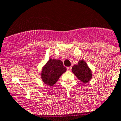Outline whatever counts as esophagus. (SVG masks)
Listing matches in <instances>:
<instances>
[{
	"mask_svg": "<svg viewBox=\"0 0 121 121\" xmlns=\"http://www.w3.org/2000/svg\"><path fill=\"white\" fill-rule=\"evenodd\" d=\"M67 70H68V71H71V67H67Z\"/></svg>",
	"mask_w": 121,
	"mask_h": 121,
	"instance_id": "obj_1",
	"label": "esophagus"
}]
</instances>
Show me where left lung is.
<instances>
[{"label": "left lung", "instance_id": "1", "mask_svg": "<svg viewBox=\"0 0 121 121\" xmlns=\"http://www.w3.org/2000/svg\"><path fill=\"white\" fill-rule=\"evenodd\" d=\"M72 71L74 75L84 83L88 82L92 78L91 71L86 63L83 60H81L79 61L78 64L73 65Z\"/></svg>", "mask_w": 121, "mask_h": 121}]
</instances>
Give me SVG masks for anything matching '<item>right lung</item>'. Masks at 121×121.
Returning <instances> with one entry per match:
<instances>
[{
  "label": "right lung",
  "mask_w": 121,
  "mask_h": 121,
  "mask_svg": "<svg viewBox=\"0 0 121 121\" xmlns=\"http://www.w3.org/2000/svg\"><path fill=\"white\" fill-rule=\"evenodd\" d=\"M66 70L67 68L60 60L50 59L42 68V80L45 84L53 86Z\"/></svg>",
  "instance_id": "1"
}]
</instances>
